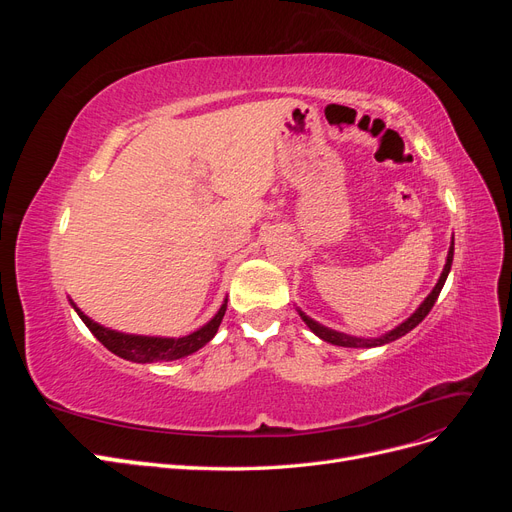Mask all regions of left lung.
Instances as JSON below:
<instances>
[{"instance_id": "8db88e82", "label": "left lung", "mask_w": 512, "mask_h": 512, "mask_svg": "<svg viewBox=\"0 0 512 512\" xmlns=\"http://www.w3.org/2000/svg\"><path fill=\"white\" fill-rule=\"evenodd\" d=\"M453 252H455V239H453V243H451V250H448V258H446V265H444V271H442V275H440V280H438L436 288L431 290L429 297L423 301V305L418 307L416 312H414L404 324H399L397 329H393L391 333H386V335H382V337H378V339H359V337H348V335H344V333L331 331V329H327V327H322V324L314 322L312 318H307L303 312H301V318L305 320L307 327L312 329L320 339H324V342H329V344H335V346H344V348H371V346L389 344V342H393V339H397V337H401V335H406L408 331H412V329L416 327V324L423 322V318L431 312V307H433V303H436L438 294H440V290H442V286H444V282H446L448 271H451Z\"/></svg>"}]
</instances>
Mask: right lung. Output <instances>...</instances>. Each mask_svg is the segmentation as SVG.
I'll use <instances>...</instances> for the list:
<instances>
[{"mask_svg": "<svg viewBox=\"0 0 512 512\" xmlns=\"http://www.w3.org/2000/svg\"><path fill=\"white\" fill-rule=\"evenodd\" d=\"M74 305V303H72ZM76 314L81 316V320L87 324V329L98 337V342L111 350L113 354L121 356V359H128L134 363H156V361H175L181 359V356H188L196 352L198 348H203L207 342H211V337L218 333L220 322L226 314V303L220 307V312L207 322L203 329H198L196 333H190L185 337L173 339V337H143V335H123L111 329L100 327L98 322L89 320L79 307L74 305Z\"/></svg>", "mask_w": 512, "mask_h": 512, "instance_id": "right-lung-1", "label": "right lung"}]
</instances>
